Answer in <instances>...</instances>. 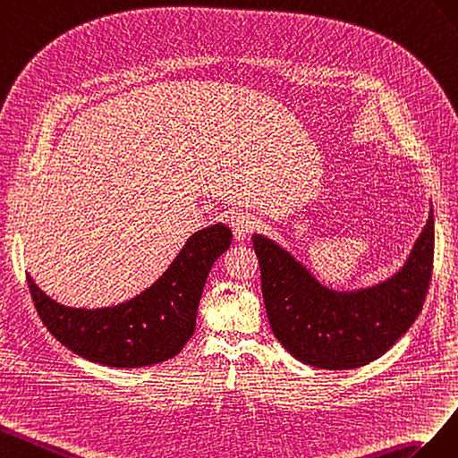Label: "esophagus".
<instances>
[{
    "mask_svg": "<svg viewBox=\"0 0 458 458\" xmlns=\"http://www.w3.org/2000/svg\"><path fill=\"white\" fill-rule=\"evenodd\" d=\"M226 220H228V226L233 232V236H236V240L247 238L253 232V228H255L253 215L247 213V211H242V208H238V211H232L226 216Z\"/></svg>",
    "mask_w": 458,
    "mask_h": 458,
    "instance_id": "1",
    "label": "esophagus"
}]
</instances>
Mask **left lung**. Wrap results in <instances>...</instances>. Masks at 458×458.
<instances>
[{
    "label": "left lung",
    "instance_id": "obj_1",
    "mask_svg": "<svg viewBox=\"0 0 458 458\" xmlns=\"http://www.w3.org/2000/svg\"><path fill=\"white\" fill-rule=\"evenodd\" d=\"M251 240L270 328L290 355L310 367H364L420 315L434 268V211L395 276L359 292L324 287L272 240L259 233Z\"/></svg>",
    "mask_w": 458,
    "mask_h": 458
}]
</instances>
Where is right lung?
<instances>
[{"label": "right lung", "mask_w": 458, "mask_h": 458, "mask_svg": "<svg viewBox=\"0 0 458 458\" xmlns=\"http://www.w3.org/2000/svg\"><path fill=\"white\" fill-rule=\"evenodd\" d=\"M232 243L225 225L195 232L146 292L106 309H72L47 297L26 274L34 307L57 342L91 362L140 369L173 359L195 330L208 270Z\"/></svg>", "instance_id": "obj_1"}]
</instances>
